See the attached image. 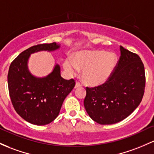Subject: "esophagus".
I'll list each match as a JSON object with an SVG mask.
<instances>
[{
  "instance_id": "esophagus-1",
  "label": "esophagus",
  "mask_w": 154,
  "mask_h": 154,
  "mask_svg": "<svg viewBox=\"0 0 154 154\" xmlns=\"http://www.w3.org/2000/svg\"><path fill=\"white\" fill-rule=\"evenodd\" d=\"M81 86H82V84L80 83V82H76V84H75V88H80V87H81Z\"/></svg>"
}]
</instances>
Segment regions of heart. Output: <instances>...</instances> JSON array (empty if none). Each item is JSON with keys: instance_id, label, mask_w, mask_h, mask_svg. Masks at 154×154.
<instances>
[{"instance_id": "heart-1", "label": "heart", "mask_w": 154, "mask_h": 154, "mask_svg": "<svg viewBox=\"0 0 154 154\" xmlns=\"http://www.w3.org/2000/svg\"><path fill=\"white\" fill-rule=\"evenodd\" d=\"M117 64V56L104 50H86L76 55L74 60L67 58L63 66L67 73L74 75L82 70V80L92 87L104 84L112 75Z\"/></svg>"}]
</instances>
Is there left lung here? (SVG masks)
<instances>
[{"label":"left lung","mask_w":154,"mask_h":154,"mask_svg":"<svg viewBox=\"0 0 154 154\" xmlns=\"http://www.w3.org/2000/svg\"><path fill=\"white\" fill-rule=\"evenodd\" d=\"M121 56L108 80L97 87H86L84 106L99 124H114L139 106L146 87L143 63L139 55L120 47Z\"/></svg>","instance_id":"left-lung-1"}]
</instances>
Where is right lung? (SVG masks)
I'll use <instances>...</instances> for the list:
<instances>
[{
    "instance_id": "add662e5",
    "label": "right lung",
    "mask_w": 154,
    "mask_h": 154,
    "mask_svg": "<svg viewBox=\"0 0 154 154\" xmlns=\"http://www.w3.org/2000/svg\"><path fill=\"white\" fill-rule=\"evenodd\" d=\"M59 48L60 45L55 42L34 45L22 52L9 66L8 86L13 107L23 119L32 124L42 126L53 121L65 98L75 85L73 79L67 80L60 76L58 64L45 77H35L28 70L30 54Z\"/></svg>"
}]
</instances>
